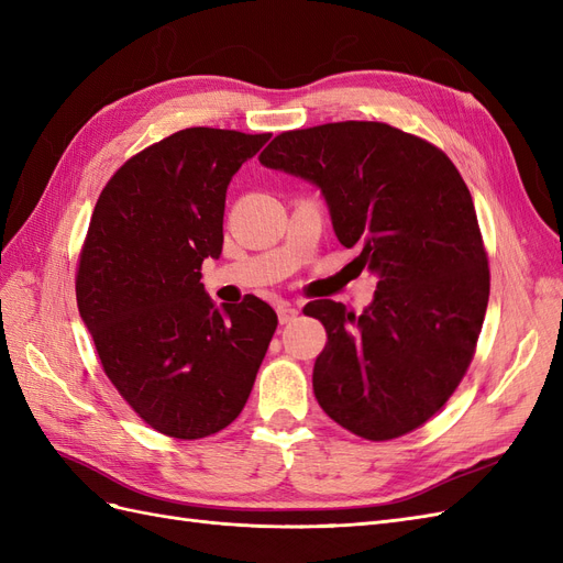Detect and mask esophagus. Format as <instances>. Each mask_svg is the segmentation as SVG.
<instances>
[{"label": "esophagus", "instance_id": "1", "mask_svg": "<svg viewBox=\"0 0 563 563\" xmlns=\"http://www.w3.org/2000/svg\"><path fill=\"white\" fill-rule=\"evenodd\" d=\"M298 312H300V310L296 308V305H291V302H279V305H277V317H279L282 323H288L291 319H296Z\"/></svg>", "mask_w": 563, "mask_h": 563}]
</instances>
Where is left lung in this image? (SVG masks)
<instances>
[{"label": "left lung", "mask_w": 563, "mask_h": 563, "mask_svg": "<svg viewBox=\"0 0 563 563\" xmlns=\"http://www.w3.org/2000/svg\"><path fill=\"white\" fill-rule=\"evenodd\" d=\"M258 159L317 185L338 242L378 277L362 314L335 300L305 305L329 335L312 373L319 406L368 441L413 432L463 380L488 305L463 176L432 143L380 122L284 131Z\"/></svg>", "instance_id": "obj_1"}]
</instances>
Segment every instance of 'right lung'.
Returning a JSON list of instances; mask_svg holds the SVG:
<instances>
[{"instance_id": "1", "label": "right lung", "mask_w": 563, "mask_h": 563, "mask_svg": "<svg viewBox=\"0 0 563 563\" xmlns=\"http://www.w3.org/2000/svg\"><path fill=\"white\" fill-rule=\"evenodd\" d=\"M269 133L192 126L133 155L100 192L77 267L79 314L106 376L152 430L220 432L242 413L277 314L218 305L201 263L223 251L232 176Z\"/></svg>"}]
</instances>
